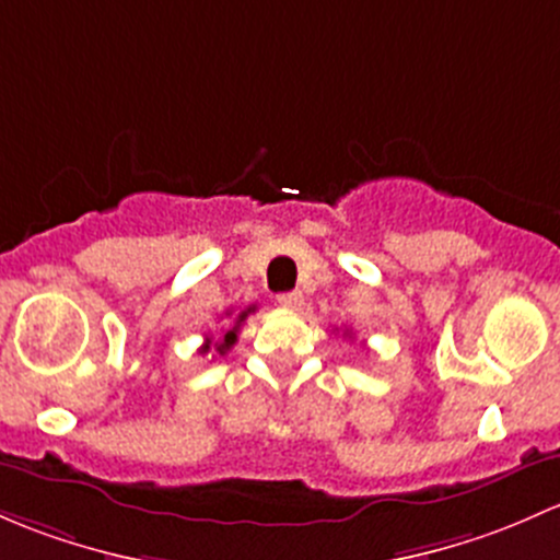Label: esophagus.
<instances>
[{"label": "esophagus", "instance_id": "34e87169", "mask_svg": "<svg viewBox=\"0 0 560 560\" xmlns=\"http://www.w3.org/2000/svg\"><path fill=\"white\" fill-rule=\"evenodd\" d=\"M278 304H280V307H285V310H299V307H302V304H304L302 291H285V293H280Z\"/></svg>", "mask_w": 560, "mask_h": 560}]
</instances>
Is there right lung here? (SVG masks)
I'll return each instance as SVG.
<instances>
[{"mask_svg": "<svg viewBox=\"0 0 560 560\" xmlns=\"http://www.w3.org/2000/svg\"><path fill=\"white\" fill-rule=\"evenodd\" d=\"M253 310H256V307H247V310H242V313L237 315V320H234V328H229V331L223 334V339H218V342H212V339H207V342L201 345V353H207V350H210L212 345H215V350H218V353H221V355L226 353V350L232 348L234 342H237V334H240V326H242V320H245L247 315L253 313Z\"/></svg>", "mask_w": 560, "mask_h": 560, "instance_id": "obj_1", "label": "right lung"}]
</instances>
